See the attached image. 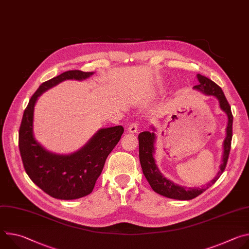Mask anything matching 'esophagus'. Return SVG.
Listing matches in <instances>:
<instances>
[{"label":"esophagus","mask_w":249,"mask_h":249,"mask_svg":"<svg viewBox=\"0 0 249 249\" xmlns=\"http://www.w3.org/2000/svg\"><path fill=\"white\" fill-rule=\"evenodd\" d=\"M137 131H138V124L137 123H132V124L129 125V127H128V132L129 133L135 134V133H137Z\"/></svg>","instance_id":"obj_1"}]
</instances>
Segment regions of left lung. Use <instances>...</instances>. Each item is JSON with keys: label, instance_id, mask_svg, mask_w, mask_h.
<instances>
[{"label": "left lung", "instance_id": "8db88e82", "mask_svg": "<svg viewBox=\"0 0 249 249\" xmlns=\"http://www.w3.org/2000/svg\"><path fill=\"white\" fill-rule=\"evenodd\" d=\"M197 79L199 84L193 87L194 89H197L203 92L206 95H213L215 96L218 101L220 108L227 114L228 117V124L226 128V138L223 143V156L221 160L220 169L217 175L207 184L201 187H184L174 183L173 181L167 179L166 177L160 172L159 169L154 155L156 154V128L151 126L152 132H142L139 135V158L143 173L147 178L148 182L150 183L151 187L155 192L164 197L176 200H191L204 191H206L209 187L214 184L224 172L227 161L229 159L230 151H231V137H232V114L231 110V106L222 90V89L215 84L210 79L198 74Z\"/></svg>", "mask_w": 249, "mask_h": 249}]
</instances>
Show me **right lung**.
<instances>
[{"label": "right lung", "mask_w": 249, "mask_h": 249, "mask_svg": "<svg viewBox=\"0 0 249 249\" xmlns=\"http://www.w3.org/2000/svg\"><path fill=\"white\" fill-rule=\"evenodd\" d=\"M94 72L68 71L43 84L31 96L23 112L18 147L29 178L45 193L61 200H73L91 193L108 155L124 132L122 126L99 129L88 143L72 154L59 155L46 150L33 134L34 106L38 97L66 80L84 81Z\"/></svg>", "instance_id": "add662e5"}]
</instances>
